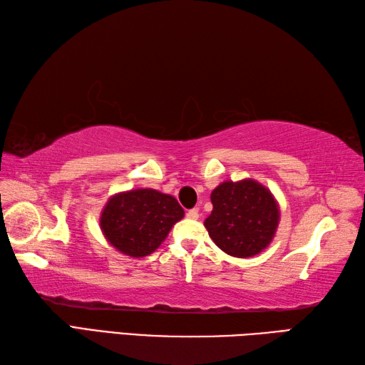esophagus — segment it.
Returning <instances> with one entry per match:
<instances>
[{
	"mask_svg": "<svg viewBox=\"0 0 365 365\" xmlns=\"http://www.w3.org/2000/svg\"><path fill=\"white\" fill-rule=\"evenodd\" d=\"M187 218H188V220H197V218H199V212L196 210V208H192V210H190V212L187 213Z\"/></svg>",
	"mask_w": 365,
	"mask_h": 365,
	"instance_id": "obj_1",
	"label": "esophagus"
}]
</instances>
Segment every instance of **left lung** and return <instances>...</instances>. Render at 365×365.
Returning <instances> with one entry per match:
<instances>
[{"instance_id": "8db88e82", "label": "left lung", "mask_w": 365, "mask_h": 365, "mask_svg": "<svg viewBox=\"0 0 365 365\" xmlns=\"http://www.w3.org/2000/svg\"><path fill=\"white\" fill-rule=\"evenodd\" d=\"M212 215L204 221L208 235L221 251L246 259L265 251L281 221L273 192L254 178L226 180L212 191Z\"/></svg>"}]
</instances>
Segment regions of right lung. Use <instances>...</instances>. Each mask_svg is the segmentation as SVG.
<instances>
[{
  "label": "right lung",
  "instance_id": "1",
  "mask_svg": "<svg viewBox=\"0 0 365 365\" xmlns=\"http://www.w3.org/2000/svg\"><path fill=\"white\" fill-rule=\"evenodd\" d=\"M185 216L177 199L152 188L119 191L100 213V230L115 251L141 259L161 246Z\"/></svg>",
  "mask_w": 365,
  "mask_h": 365
}]
</instances>
